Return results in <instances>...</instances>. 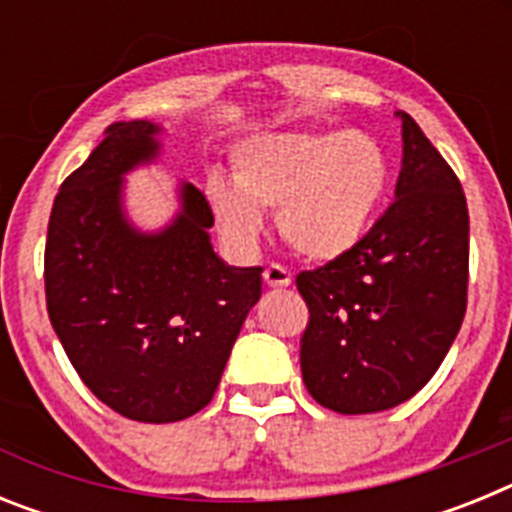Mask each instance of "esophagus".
Segmentation results:
<instances>
[{"label": "esophagus", "instance_id": "obj_1", "mask_svg": "<svg viewBox=\"0 0 512 512\" xmlns=\"http://www.w3.org/2000/svg\"><path fill=\"white\" fill-rule=\"evenodd\" d=\"M264 282L269 287H289L292 284V274L282 264H269L264 269Z\"/></svg>", "mask_w": 512, "mask_h": 512}]
</instances>
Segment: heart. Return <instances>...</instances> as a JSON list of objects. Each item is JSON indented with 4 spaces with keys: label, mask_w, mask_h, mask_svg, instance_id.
I'll list each match as a JSON object with an SVG mask.
<instances>
[{
    "label": "heart",
    "mask_w": 512,
    "mask_h": 512,
    "mask_svg": "<svg viewBox=\"0 0 512 512\" xmlns=\"http://www.w3.org/2000/svg\"><path fill=\"white\" fill-rule=\"evenodd\" d=\"M387 184L382 148L364 133H282L243 140L233 153V184L207 182L223 235L248 248L277 210L284 241L315 261L338 259L364 235Z\"/></svg>",
    "instance_id": "1"
}]
</instances>
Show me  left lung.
<instances>
[{"label":"left lung","mask_w":512,"mask_h":512,"mask_svg":"<svg viewBox=\"0 0 512 512\" xmlns=\"http://www.w3.org/2000/svg\"><path fill=\"white\" fill-rule=\"evenodd\" d=\"M395 115V202L354 248L297 274L310 310L302 379L312 400L343 415L390 410L423 390L467 312V197L418 122Z\"/></svg>","instance_id":"obj_1"}]
</instances>
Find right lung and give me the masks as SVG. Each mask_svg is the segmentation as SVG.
<instances>
[{
  "instance_id": "add662e5",
  "label": "right lung",
  "mask_w": 512,
  "mask_h": 512,
  "mask_svg": "<svg viewBox=\"0 0 512 512\" xmlns=\"http://www.w3.org/2000/svg\"><path fill=\"white\" fill-rule=\"evenodd\" d=\"M158 125L115 122L66 176L45 241V305L81 382L140 423H174L215 395L230 348L261 297V266L212 251L205 194L182 184L161 233L122 212V174L158 156Z\"/></svg>"
}]
</instances>
